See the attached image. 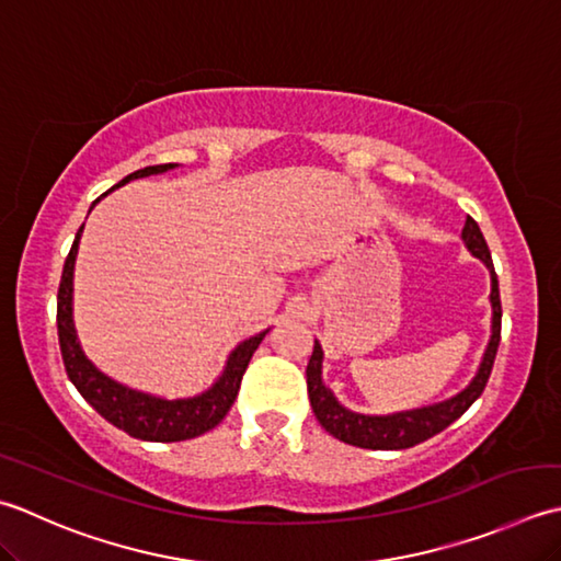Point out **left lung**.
<instances>
[{"mask_svg": "<svg viewBox=\"0 0 561 561\" xmlns=\"http://www.w3.org/2000/svg\"><path fill=\"white\" fill-rule=\"evenodd\" d=\"M462 242L467 251L489 268V276H491V295H489L491 336H489L482 363H479L477 368V375L472 377V382L467 385L462 392H457L455 397L445 399V402H438V404L397 411V414H387V416L358 414V411H351L341 404L334 397V392L324 385L322 380L324 351L319 346V341H314L312 358L307 363V392H310V404L317 421L334 438L344 440L348 445H356V448H368V450H404V448H411V445L433 438L443 428H448L453 421L460 419L465 411L477 402L479 394L484 392L491 368H494L499 341H501L499 280L494 273V264H491V254L484 242V234L472 217H467L465 220Z\"/></svg>", "mask_w": 561, "mask_h": 561, "instance_id": "obj_1", "label": "left lung"}]
</instances>
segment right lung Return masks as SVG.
<instances>
[{"label": "right lung", "mask_w": 561, "mask_h": 561, "mask_svg": "<svg viewBox=\"0 0 561 561\" xmlns=\"http://www.w3.org/2000/svg\"><path fill=\"white\" fill-rule=\"evenodd\" d=\"M176 167L179 164H157V167L137 169L113 188H121L133 179L164 174V171H171ZM94 205H91V208H94ZM82 230L84 225L79 227L70 254L65 259L60 290H57V336H60L65 370L70 375L72 385L77 387L79 394H82L87 402L108 421V424L125 431L133 438L152 440V443H176V440L203 436L205 431H210L220 424V421L227 416V411H230V407L234 404L247 365L251 356H254V351L259 348L261 341H264V336L268 334V329L261 331L256 336L244 339L242 344H237L230 356H227L222 375L217 377L208 390L196 397L164 399L150 392L133 390V387L113 380V377H108L104 370H99L96 365L87 358V353L82 344H79L77 329H75V310H72L75 261H77V249H79V239H82Z\"/></svg>", "instance_id": "1"}]
</instances>
